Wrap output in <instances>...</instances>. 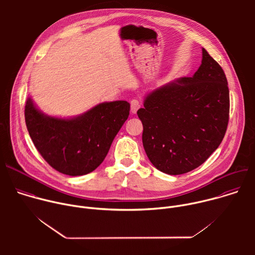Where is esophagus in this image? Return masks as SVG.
<instances>
[{"label":"esophagus","mask_w":255,"mask_h":255,"mask_svg":"<svg viewBox=\"0 0 255 255\" xmlns=\"http://www.w3.org/2000/svg\"><path fill=\"white\" fill-rule=\"evenodd\" d=\"M140 106H141V104L138 100H135V99L132 100L131 101V112L133 114H136V112L138 111V109L140 108Z\"/></svg>","instance_id":"1"}]
</instances>
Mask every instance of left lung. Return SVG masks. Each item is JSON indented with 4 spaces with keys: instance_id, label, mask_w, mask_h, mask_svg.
<instances>
[{
    "instance_id": "8db88e82",
    "label": "left lung",
    "mask_w": 255,
    "mask_h": 255,
    "mask_svg": "<svg viewBox=\"0 0 255 255\" xmlns=\"http://www.w3.org/2000/svg\"><path fill=\"white\" fill-rule=\"evenodd\" d=\"M202 53V63L192 78H179L151 91L137 111L145 152L167 174H183L203 164L226 133L227 79L206 49Z\"/></svg>"
}]
</instances>
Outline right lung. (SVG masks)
<instances>
[{"label": "right lung", "mask_w": 255, "mask_h": 255, "mask_svg": "<svg viewBox=\"0 0 255 255\" xmlns=\"http://www.w3.org/2000/svg\"><path fill=\"white\" fill-rule=\"evenodd\" d=\"M126 101L101 103L82 115L57 118L42 113L29 97L25 122L36 149L57 171L84 175L105 159L111 144L127 120Z\"/></svg>", "instance_id": "right-lung-1"}]
</instances>
